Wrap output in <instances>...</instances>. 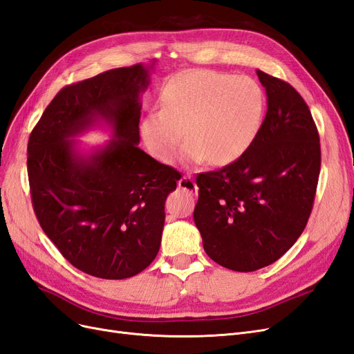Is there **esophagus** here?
Masks as SVG:
<instances>
[{
    "instance_id": "esophagus-1",
    "label": "esophagus",
    "mask_w": 354,
    "mask_h": 354,
    "mask_svg": "<svg viewBox=\"0 0 354 354\" xmlns=\"http://www.w3.org/2000/svg\"><path fill=\"white\" fill-rule=\"evenodd\" d=\"M178 187L183 189V190H187V192H192V194H196V192H198V186L195 183V180L192 178L190 176L181 177L178 180Z\"/></svg>"
}]
</instances>
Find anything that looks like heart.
Wrapping results in <instances>:
<instances>
[{
  "label": "heart",
  "mask_w": 354,
  "mask_h": 354,
  "mask_svg": "<svg viewBox=\"0 0 354 354\" xmlns=\"http://www.w3.org/2000/svg\"><path fill=\"white\" fill-rule=\"evenodd\" d=\"M266 111L260 84L248 77L194 71L171 80L160 93V111L142 124L145 143L164 164H173L187 140L186 158L229 165L259 136Z\"/></svg>",
  "instance_id": "obj_1"
}]
</instances>
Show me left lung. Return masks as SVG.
<instances>
[{
    "instance_id": "left-lung-1",
    "label": "left lung",
    "mask_w": 354,
    "mask_h": 354,
    "mask_svg": "<svg viewBox=\"0 0 354 354\" xmlns=\"http://www.w3.org/2000/svg\"><path fill=\"white\" fill-rule=\"evenodd\" d=\"M267 112L238 160L196 177L194 220L211 260L254 272L279 260L303 233L320 173L319 133L299 93L257 71Z\"/></svg>"
}]
</instances>
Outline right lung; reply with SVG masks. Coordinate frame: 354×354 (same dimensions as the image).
<instances>
[{"instance_id":"1","label":"right lung","mask_w":354,"mask_h":354,"mask_svg":"<svg viewBox=\"0 0 354 354\" xmlns=\"http://www.w3.org/2000/svg\"><path fill=\"white\" fill-rule=\"evenodd\" d=\"M147 85L143 65L66 85L29 136L28 177L39 226L73 267L102 279H127L155 260L165 199L181 177L137 146ZM99 119L115 138L81 156L68 138Z\"/></svg>"}]
</instances>
